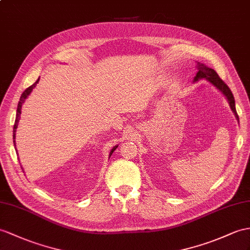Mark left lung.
Instances as JSON below:
<instances>
[{
  "instance_id": "left-lung-1",
  "label": "left lung",
  "mask_w": 250,
  "mask_h": 250,
  "mask_svg": "<svg viewBox=\"0 0 250 250\" xmlns=\"http://www.w3.org/2000/svg\"><path fill=\"white\" fill-rule=\"evenodd\" d=\"M203 78L206 79V81H208L212 86H214L218 91H221V93L226 97L231 110H232L235 119L237 120V122H239V117H237V113L235 110L234 97L229 87L222 81L214 70L209 68V66L206 65L205 63L197 62V73H196V76L193 79V83H196L199 81V79H203Z\"/></svg>"
}]
</instances>
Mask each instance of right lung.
I'll use <instances>...</instances> for the list:
<instances>
[{
  "instance_id": "obj_1",
  "label": "right lung",
  "mask_w": 250,
  "mask_h": 250,
  "mask_svg": "<svg viewBox=\"0 0 250 250\" xmlns=\"http://www.w3.org/2000/svg\"><path fill=\"white\" fill-rule=\"evenodd\" d=\"M39 79L40 78H38L37 81H36L32 86L30 87H28L25 91H24V92L22 93V95H21V97H20V101H19V103H18V108H17V114H16V121H15V125H14V144H15V146H16V131H17V128H18V123H19V120H20V115H21V109H22V105L24 104V102H25V100L27 99L28 97V95L32 93V91H33V89L37 86V83H39ZM117 147H118V145H115V146H113V147L111 148V150H110V153H109V158L111 157V155H112V153L113 151L117 149Z\"/></svg>"
}]
</instances>
